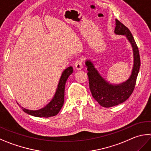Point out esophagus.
Instances as JSON below:
<instances>
[{
  "mask_svg": "<svg viewBox=\"0 0 151 151\" xmlns=\"http://www.w3.org/2000/svg\"><path fill=\"white\" fill-rule=\"evenodd\" d=\"M83 61L82 60H78V61H76V62L75 63V68H76V70H81L82 68H83Z\"/></svg>",
  "mask_w": 151,
  "mask_h": 151,
  "instance_id": "esophagus-1",
  "label": "esophagus"
}]
</instances>
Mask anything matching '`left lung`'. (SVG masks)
I'll list each match as a JSON object with an SVG mask.
<instances>
[{"mask_svg":"<svg viewBox=\"0 0 151 151\" xmlns=\"http://www.w3.org/2000/svg\"><path fill=\"white\" fill-rule=\"evenodd\" d=\"M115 34L125 35L130 43L133 50V65L131 75L127 81L119 84H112L101 75L94 63L90 59H86L85 65L88 73L90 92L93 98L105 108L115 106L124 102L132 94L140 68L141 61L139 49L134 37L127 27L116 19Z\"/></svg>","mask_w":151,"mask_h":151,"instance_id":"1","label":"left lung"}]
</instances>
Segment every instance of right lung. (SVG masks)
Masks as SVG:
<instances>
[{
	"label": "right lung",
	"mask_w": 151,
	"mask_h": 151,
	"mask_svg": "<svg viewBox=\"0 0 151 151\" xmlns=\"http://www.w3.org/2000/svg\"><path fill=\"white\" fill-rule=\"evenodd\" d=\"M73 68L72 67H68L63 70L61 77H60L56 92L55 93L53 98L43 108L37 109V110H31V109L23 108L18 104L19 106L25 113L34 117H49L56 116L63 106L65 101V84H66L68 76L73 73Z\"/></svg>",
	"instance_id": "obj_1"
}]
</instances>
